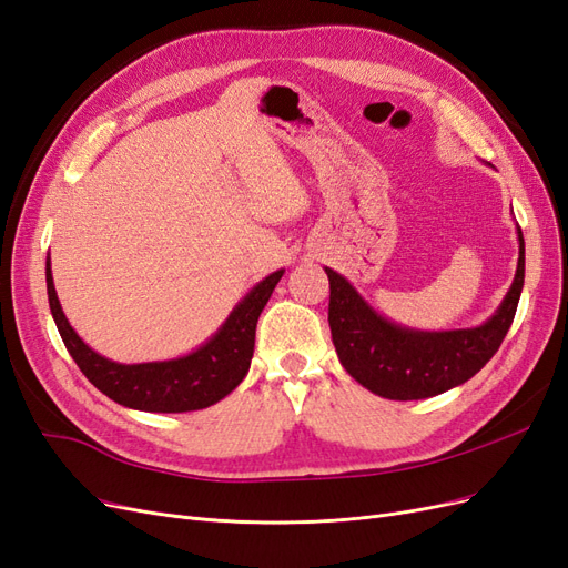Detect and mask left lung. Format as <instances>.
Returning <instances> with one entry per match:
<instances>
[{"mask_svg":"<svg viewBox=\"0 0 568 568\" xmlns=\"http://www.w3.org/2000/svg\"><path fill=\"white\" fill-rule=\"evenodd\" d=\"M514 282L495 315L474 329L417 332L393 324L357 294L346 277H329V326L341 365L357 384L388 400H422L450 390L484 367L500 348L524 288V234Z\"/></svg>","mask_w":568,"mask_h":568,"instance_id":"left-lung-1","label":"left lung"}]
</instances>
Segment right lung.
Here are the masks:
<instances>
[{
    "label": "right lung",
    "mask_w": 568,
    "mask_h": 568,
    "mask_svg": "<svg viewBox=\"0 0 568 568\" xmlns=\"http://www.w3.org/2000/svg\"><path fill=\"white\" fill-rule=\"evenodd\" d=\"M284 270L272 272L261 284H255L244 301L239 303L215 336L201 348L184 357L163 359V363L120 365L94 353L71 324H68L51 280V265L47 257V296L57 329L68 353L78 363L80 372L118 405L142 412H192L211 407L225 398L248 374L255 324L267 305L274 286Z\"/></svg>",
    "instance_id": "right-lung-1"
}]
</instances>
